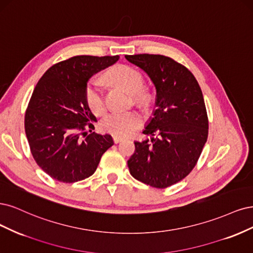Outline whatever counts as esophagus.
Here are the masks:
<instances>
[{"mask_svg": "<svg viewBox=\"0 0 253 253\" xmlns=\"http://www.w3.org/2000/svg\"><path fill=\"white\" fill-rule=\"evenodd\" d=\"M112 138H113V142H115V144H118V143L122 142V140H123L121 136H117V135H113Z\"/></svg>", "mask_w": 253, "mask_h": 253, "instance_id": "obj_1", "label": "esophagus"}]
</instances>
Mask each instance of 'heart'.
<instances>
[{
	"mask_svg": "<svg viewBox=\"0 0 253 253\" xmlns=\"http://www.w3.org/2000/svg\"><path fill=\"white\" fill-rule=\"evenodd\" d=\"M107 82L125 89L131 93L134 105L143 109H148L153 103V94L146 88L145 79L142 73L128 65H116L104 75ZM85 100L90 111L95 116L105 111L104 95L100 84L96 81H89L85 88ZM143 123V118L136 111L111 112L106 116L101 127L104 131L117 136H127Z\"/></svg>",
	"mask_w": 253,
	"mask_h": 253,
	"instance_id": "obj_1",
	"label": "heart"
}]
</instances>
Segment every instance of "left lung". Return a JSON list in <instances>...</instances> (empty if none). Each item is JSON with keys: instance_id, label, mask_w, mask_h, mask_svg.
Listing matches in <instances>:
<instances>
[{"instance_id": "left-lung-1", "label": "left lung", "mask_w": 253, "mask_h": 253, "mask_svg": "<svg viewBox=\"0 0 253 253\" xmlns=\"http://www.w3.org/2000/svg\"><path fill=\"white\" fill-rule=\"evenodd\" d=\"M147 72L157 88V109L143 131L151 140L134 142L127 162L137 181L164 189L197 165L208 137V116L197 79L184 65L162 54L126 55Z\"/></svg>"}]
</instances>
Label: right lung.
I'll use <instances>...</instances> for the list:
<instances>
[{"label": "right lung", "instance_id": "right-lung-1", "mask_svg": "<svg viewBox=\"0 0 253 253\" xmlns=\"http://www.w3.org/2000/svg\"><path fill=\"white\" fill-rule=\"evenodd\" d=\"M119 55H76L59 62L40 79L25 112V132L32 157L53 180L75 183L94 173L109 134L87 133L95 118L85 100L94 73L115 64ZM89 132H91L89 130Z\"/></svg>", "mask_w": 253, "mask_h": 253}]
</instances>
